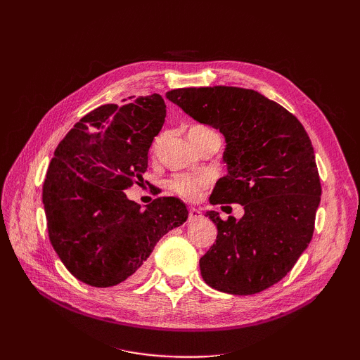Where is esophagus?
Masks as SVG:
<instances>
[{
  "mask_svg": "<svg viewBox=\"0 0 360 360\" xmlns=\"http://www.w3.org/2000/svg\"><path fill=\"white\" fill-rule=\"evenodd\" d=\"M201 217V212L197 209H189V216H188V221L193 222V221H198Z\"/></svg>",
  "mask_w": 360,
  "mask_h": 360,
  "instance_id": "obj_1",
  "label": "esophagus"
}]
</instances>
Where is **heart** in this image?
<instances>
[{"mask_svg": "<svg viewBox=\"0 0 360 360\" xmlns=\"http://www.w3.org/2000/svg\"><path fill=\"white\" fill-rule=\"evenodd\" d=\"M207 127L202 126H193L189 134H200L207 132ZM156 146L153 147V150ZM212 177L205 172H179L168 180V188L172 193H176L177 197L186 200V201H197L201 198L204 191L210 186Z\"/></svg>", "mask_w": 360, "mask_h": 360, "instance_id": "1", "label": "heart"}]
</instances>
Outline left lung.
Masks as SVG:
<instances>
[{"label":"left lung","instance_id":"1","mask_svg":"<svg viewBox=\"0 0 360 360\" xmlns=\"http://www.w3.org/2000/svg\"><path fill=\"white\" fill-rule=\"evenodd\" d=\"M167 99L226 141L228 174L210 204H242V219L209 212L216 242L200 259L205 284L230 294H255L284 278L308 248L321 183L307 130L284 106L238 86H200Z\"/></svg>","mask_w":360,"mask_h":360}]
</instances>
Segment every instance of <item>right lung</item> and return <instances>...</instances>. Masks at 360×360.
Listing matches in <instances>:
<instances>
[{"label": "right lung", "mask_w": 360, "mask_h": 360, "mask_svg": "<svg viewBox=\"0 0 360 360\" xmlns=\"http://www.w3.org/2000/svg\"><path fill=\"white\" fill-rule=\"evenodd\" d=\"M102 105L63 138L43 183L48 234L70 274L91 287L136 281L151 250L188 209L159 197L146 209L124 189L144 181L148 148L165 123L162 96Z\"/></svg>", "instance_id": "add662e5"}]
</instances>
